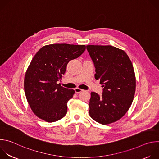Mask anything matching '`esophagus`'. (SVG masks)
<instances>
[{"mask_svg":"<svg viewBox=\"0 0 159 159\" xmlns=\"http://www.w3.org/2000/svg\"><path fill=\"white\" fill-rule=\"evenodd\" d=\"M75 93H77V94H78V93H81V92H82L83 91V90L82 89H80V88H75Z\"/></svg>","mask_w":159,"mask_h":159,"instance_id":"obj_1","label":"esophagus"}]
</instances>
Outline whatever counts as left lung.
Segmentation results:
<instances>
[{"label": "left lung", "instance_id": "1", "mask_svg": "<svg viewBox=\"0 0 159 159\" xmlns=\"http://www.w3.org/2000/svg\"><path fill=\"white\" fill-rule=\"evenodd\" d=\"M96 68L95 79L103 87L102 96L90 93L89 115L102 125L121 119L130 107L135 93L136 79L132 63L122 50L106 45H87Z\"/></svg>", "mask_w": 159, "mask_h": 159}]
</instances>
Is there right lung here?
<instances>
[{
	"label": "right lung",
	"instance_id": "right-lung-1",
	"mask_svg": "<svg viewBox=\"0 0 159 159\" xmlns=\"http://www.w3.org/2000/svg\"><path fill=\"white\" fill-rule=\"evenodd\" d=\"M85 50V45L52 44L43 47L34 56L25 74L24 86L29 105L40 119L52 123L66 114L67 102L75 90L58 82L68 63Z\"/></svg>",
	"mask_w": 159,
	"mask_h": 159
}]
</instances>
